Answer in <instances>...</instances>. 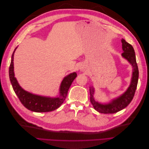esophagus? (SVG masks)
<instances>
[{
    "mask_svg": "<svg viewBox=\"0 0 149 149\" xmlns=\"http://www.w3.org/2000/svg\"><path fill=\"white\" fill-rule=\"evenodd\" d=\"M80 70H81V71H83L84 70V68H83V66H81V68H80Z\"/></svg>",
    "mask_w": 149,
    "mask_h": 149,
    "instance_id": "esophagus-1",
    "label": "esophagus"
}]
</instances>
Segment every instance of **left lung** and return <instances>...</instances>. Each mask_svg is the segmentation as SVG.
Listing matches in <instances>:
<instances>
[{
  "label": "left lung",
  "mask_w": 149,
  "mask_h": 149,
  "mask_svg": "<svg viewBox=\"0 0 149 149\" xmlns=\"http://www.w3.org/2000/svg\"><path fill=\"white\" fill-rule=\"evenodd\" d=\"M121 42L123 50L122 56L127 60L133 68L131 82L129 87L124 93L114 100H112L111 102L107 104H101L94 100L93 96L94 92V88L90 87V101L94 109L101 113L113 114L124 109L132 101L137 88L139 79V70L134 48L124 39H122Z\"/></svg>",
  "instance_id": "1"
}]
</instances>
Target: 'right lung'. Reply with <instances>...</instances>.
<instances>
[{
    "instance_id": "add662e5",
    "label": "right lung",
    "mask_w": 149,
    "mask_h": 149,
    "mask_svg": "<svg viewBox=\"0 0 149 149\" xmlns=\"http://www.w3.org/2000/svg\"><path fill=\"white\" fill-rule=\"evenodd\" d=\"M17 48V47L14 49L12 55L9 67V78L13 91H15L19 100L26 109L33 112H46L56 109L65 100L68 89L71 83L77 76V74L74 72L64 78L60 85V95L58 97L42 96L26 91L22 88L18 83L13 71V55Z\"/></svg>"
}]
</instances>
